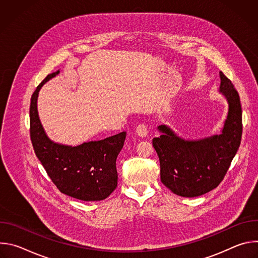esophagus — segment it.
<instances>
[{
    "instance_id": "1",
    "label": "esophagus",
    "mask_w": 258,
    "mask_h": 258,
    "mask_svg": "<svg viewBox=\"0 0 258 258\" xmlns=\"http://www.w3.org/2000/svg\"><path fill=\"white\" fill-rule=\"evenodd\" d=\"M136 133L138 136L144 138L148 135V127H147L145 124H139L136 128Z\"/></svg>"
}]
</instances>
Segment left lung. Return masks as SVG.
Masks as SVG:
<instances>
[{
	"label": "left lung",
	"instance_id": "obj_1",
	"mask_svg": "<svg viewBox=\"0 0 258 258\" xmlns=\"http://www.w3.org/2000/svg\"><path fill=\"white\" fill-rule=\"evenodd\" d=\"M219 89L228 103V113L219 135L203 139L182 138L170 126H157L160 133L153 147L160 161V178L172 193L198 197L216 188L235 157L242 138L240 97L232 82L219 71Z\"/></svg>",
	"mask_w": 258,
	"mask_h": 258
}]
</instances>
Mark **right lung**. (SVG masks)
Returning <instances> with one entry per match:
<instances>
[{
  "mask_svg": "<svg viewBox=\"0 0 258 258\" xmlns=\"http://www.w3.org/2000/svg\"><path fill=\"white\" fill-rule=\"evenodd\" d=\"M59 73L60 70L49 75L30 100V139L35 155L63 194L83 201L104 200L117 187L116 158L126 133L78 146L52 141L39 117L38 97L42 87Z\"/></svg>",
  "mask_w": 258,
  "mask_h": 258,
  "instance_id": "right-lung-1",
  "label": "right lung"
}]
</instances>
